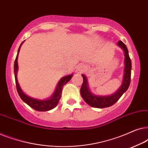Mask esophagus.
<instances>
[{"instance_id": "esophagus-1", "label": "esophagus", "mask_w": 148, "mask_h": 148, "mask_svg": "<svg viewBox=\"0 0 148 148\" xmlns=\"http://www.w3.org/2000/svg\"><path fill=\"white\" fill-rule=\"evenodd\" d=\"M85 69V66L84 64H79L77 66V67L76 69V73L77 74H79L81 73H82Z\"/></svg>"}]
</instances>
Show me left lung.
I'll return each instance as SVG.
<instances>
[{
    "mask_svg": "<svg viewBox=\"0 0 148 148\" xmlns=\"http://www.w3.org/2000/svg\"><path fill=\"white\" fill-rule=\"evenodd\" d=\"M116 44L119 47H120L123 50L125 56V66L122 84L116 92L111 95H108V96H100V95L93 94L90 91V87H89L88 78L85 75H82L83 79H84V82H83L82 88L80 89L81 96L87 104L94 108H103L112 106L126 92L130 85L131 60L129 55L128 49H127L126 45L122 41H119Z\"/></svg>",
    "mask_w": 148,
    "mask_h": 148,
    "instance_id": "left-lung-1",
    "label": "left lung"
}]
</instances>
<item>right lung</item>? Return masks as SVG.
Returning <instances> with one entry per match:
<instances>
[{
  "label": "right lung",
  "mask_w": 148,
  "mask_h": 148,
  "mask_svg": "<svg viewBox=\"0 0 148 148\" xmlns=\"http://www.w3.org/2000/svg\"><path fill=\"white\" fill-rule=\"evenodd\" d=\"M23 41L20 45L19 49H18L17 54L16 56L15 60V64H14V72H15V83H16V87H17V90L18 94H19L20 98H21V100L23 101L24 102L26 103L27 105L32 108L34 110L40 111V112H45V111H48L52 110L54 108L57 106L58 101L61 98V94H62V90L63 86L65 85L66 83H68L71 80V79L72 78L73 74H70L68 75L64 76L63 77L60 79L59 82L56 85V87L55 88V90L52 95L49 98L44 99V100H40V99L38 98H34L32 97L27 96V94H25L23 92V91L21 90V87L19 86V82L17 80V71H18V55H19V52L21 48V46L23 44Z\"/></svg>",
  "instance_id": "add662e5"
}]
</instances>
